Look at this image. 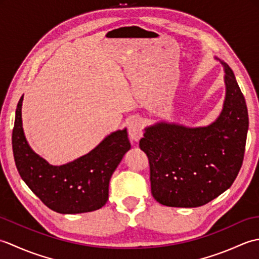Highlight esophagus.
Returning <instances> with one entry per match:
<instances>
[{
  "label": "esophagus",
  "instance_id": "34e87169",
  "mask_svg": "<svg viewBox=\"0 0 259 259\" xmlns=\"http://www.w3.org/2000/svg\"><path fill=\"white\" fill-rule=\"evenodd\" d=\"M128 134L134 141H138L141 138L144 130H142V122L139 119H134L130 121L128 124Z\"/></svg>",
  "mask_w": 259,
  "mask_h": 259
}]
</instances>
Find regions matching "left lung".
<instances>
[{"label": "left lung", "mask_w": 259, "mask_h": 259, "mask_svg": "<svg viewBox=\"0 0 259 259\" xmlns=\"http://www.w3.org/2000/svg\"><path fill=\"white\" fill-rule=\"evenodd\" d=\"M222 63L226 99L213 123L201 128L157 123L139 141L149 160L151 194L161 205H206L233 185L243 164L248 111L234 72Z\"/></svg>", "instance_id": "8db88e82"}]
</instances>
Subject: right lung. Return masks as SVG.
Wrapping results in <instances>:
<instances>
[{
  "label": "right lung",
  "mask_w": 259,
  "mask_h": 259,
  "mask_svg": "<svg viewBox=\"0 0 259 259\" xmlns=\"http://www.w3.org/2000/svg\"><path fill=\"white\" fill-rule=\"evenodd\" d=\"M21 97L15 111L12 148L15 166L27 187L53 211L97 210L109 198L110 178L130 149L126 129L108 136L87 155L63 166H51L27 145L22 128Z\"/></svg>",
  "instance_id": "right-lung-1"
}]
</instances>
